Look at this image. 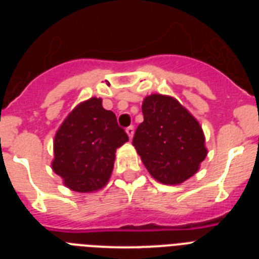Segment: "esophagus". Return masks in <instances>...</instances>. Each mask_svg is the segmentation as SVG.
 <instances>
[{
    "instance_id": "esophagus-1",
    "label": "esophagus",
    "mask_w": 259,
    "mask_h": 259,
    "mask_svg": "<svg viewBox=\"0 0 259 259\" xmlns=\"http://www.w3.org/2000/svg\"><path fill=\"white\" fill-rule=\"evenodd\" d=\"M125 132H127L128 137H130V140H131L132 137H134V134H135V128L132 127V125H130V127L125 128Z\"/></svg>"
}]
</instances>
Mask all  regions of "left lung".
Masks as SVG:
<instances>
[{"label":"left lung","instance_id":"obj_1","mask_svg":"<svg viewBox=\"0 0 259 259\" xmlns=\"http://www.w3.org/2000/svg\"><path fill=\"white\" fill-rule=\"evenodd\" d=\"M141 109L144 122L132 141L137 154L157 182L182 184L200 170L207 155L202 127L171 96H146Z\"/></svg>","mask_w":259,"mask_h":259}]
</instances>
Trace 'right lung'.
Here are the masks:
<instances>
[{
    "label": "right lung",
    "mask_w": 259,
    "mask_h": 259,
    "mask_svg": "<svg viewBox=\"0 0 259 259\" xmlns=\"http://www.w3.org/2000/svg\"><path fill=\"white\" fill-rule=\"evenodd\" d=\"M127 141L115 114L102 107L101 98H89L66 116L56 132L52 168L71 191H100L113 172L116 149Z\"/></svg>",
    "instance_id": "add662e5"
}]
</instances>
